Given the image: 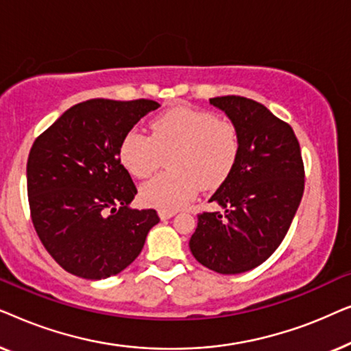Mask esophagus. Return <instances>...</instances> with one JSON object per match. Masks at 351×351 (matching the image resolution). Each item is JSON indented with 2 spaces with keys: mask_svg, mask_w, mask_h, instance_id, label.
I'll return each instance as SVG.
<instances>
[{
  "mask_svg": "<svg viewBox=\"0 0 351 351\" xmlns=\"http://www.w3.org/2000/svg\"><path fill=\"white\" fill-rule=\"evenodd\" d=\"M158 214H160V217H161L162 220H166V219H171L172 215H176V210H165V209H160V210H158Z\"/></svg>",
  "mask_w": 351,
  "mask_h": 351,
  "instance_id": "34e87169",
  "label": "esophagus"
}]
</instances>
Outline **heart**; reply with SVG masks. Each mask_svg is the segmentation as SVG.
I'll list each match as a JSON object with an SVG mask.
<instances>
[{"label":"heart","instance_id":"obj_1","mask_svg":"<svg viewBox=\"0 0 351 351\" xmlns=\"http://www.w3.org/2000/svg\"><path fill=\"white\" fill-rule=\"evenodd\" d=\"M152 136L129 131L119 145V160L137 179L152 176L161 158L172 152L169 174L142 185L141 198L153 208L176 210L203 189H215L237 165L238 129L232 121L191 107H176L155 118Z\"/></svg>","mask_w":351,"mask_h":351}]
</instances>
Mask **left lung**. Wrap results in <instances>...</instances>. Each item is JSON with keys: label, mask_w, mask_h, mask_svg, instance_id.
I'll return each mask as SVG.
<instances>
[{"label": "left lung", "mask_w": 351, "mask_h": 351, "mask_svg": "<svg viewBox=\"0 0 351 351\" xmlns=\"http://www.w3.org/2000/svg\"><path fill=\"white\" fill-rule=\"evenodd\" d=\"M238 129L237 165L210 203L223 210L198 215L190 251L201 265L222 275L252 270L285 239L304 195L300 145L289 124L256 100L209 99Z\"/></svg>", "instance_id": "8db88e82"}]
</instances>
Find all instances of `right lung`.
<instances>
[{"mask_svg":"<svg viewBox=\"0 0 351 351\" xmlns=\"http://www.w3.org/2000/svg\"><path fill=\"white\" fill-rule=\"evenodd\" d=\"M158 107L147 99L86 100L33 143L27 161L33 225L46 251L71 275H118L160 222L155 209L129 208L137 189L119 160L123 137Z\"/></svg>","mask_w":351,"mask_h":351,"instance_id":"add662e5","label":"right lung"}]
</instances>
